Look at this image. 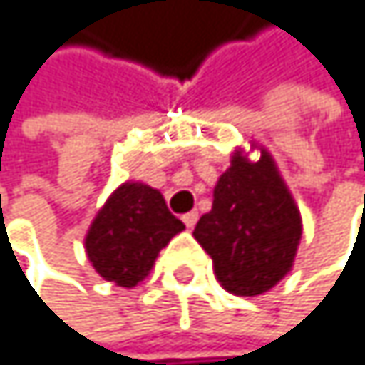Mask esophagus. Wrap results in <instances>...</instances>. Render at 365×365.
<instances>
[{
    "instance_id": "obj_1",
    "label": "esophagus",
    "mask_w": 365,
    "mask_h": 365,
    "mask_svg": "<svg viewBox=\"0 0 365 365\" xmlns=\"http://www.w3.org/2000/svg\"><path fill=\"white\" fill-rule=\"evenodd\" d=\"M197 220H199V212H188V214H184V222H186L188 229H192V227L197 225Z\"/></svg>"
}]
</instances>
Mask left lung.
Returning a JSON list of instances; mask_svg holds the SVG:
<instances>
[{
    "label": "left lung",
    "instance_id": "obj_1",
    "mask_svg": "<svg viewBox=\"0 0 365 365\" xmlns=\"http://www.w3.org/2000/svg\"><path fill=\"white\" fill-rule=\"evenodd\" d=\"M251 160L242 149L214 186L212 210L192 231L214 262L220 285L236 297H257L288 274L303 236L299 205L268 149Z\"/></svg>",
    "mask_w": 365,
    "mask_h": 365
}]
</instances>
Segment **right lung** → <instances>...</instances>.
Returning <instances> with one entry per match:
<instances>
[{
  "label": "right lung",
  "mask_w": 365,
  "mask_h": 365,
  "mask_svg": "<svg viewBox=\"0 0 365 365\" xmlns=\"http://www.w3.org/2000/svg\"><path fill=\"white\" fill-rule=\"evenodd\" d=\"M184 229L160 190L143 181H125L93 218L84 249L99 277L134 288L151 272L170 238Z\"/></svg>",
  "instance_id": "add662e5"
}]
</instances>
